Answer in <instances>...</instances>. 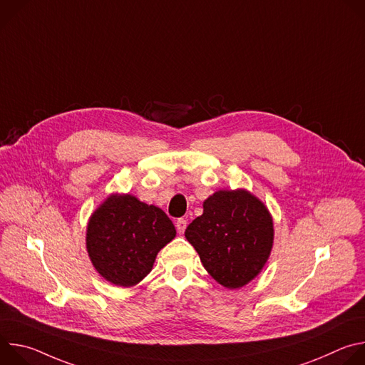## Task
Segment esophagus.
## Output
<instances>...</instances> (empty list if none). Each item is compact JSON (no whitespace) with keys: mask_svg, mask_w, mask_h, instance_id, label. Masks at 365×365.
<instances>
[{"mask_svg":"<svg viewBox=\"0 0 365 365\" xmlns=\"http://www.w3.org/2000/svg\"><path fill=\"white\" fill-rule=\"evenodd\" d=\"M186 225H187V222H186V220H183V218H180V220L176 221V230L179 231V234H183V232H185Z\"/></svg>","mask_w":365,"mask_h":365,"instance_id":"obj_1","label":"esophagus"}]
</instances>
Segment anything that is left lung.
Instances as JSON below:
<instances>
[{
	"label": "left lung",
	"instance_id": "obj_1",
	"mask_svg": "<svg viewBox=\"0 0 365 365\" xmlns=\"http://www.w3.org/2000/svg\"><path fill=\"white\" fill-rule=\"evenodd\" d=\"M205 270L235 290L264 269L274 242L273 217L247 189H221L203 200V214L185 231Z\"/></svg>",
	"mask_w": 365,
	"mask_h": 365
}]
</instances>
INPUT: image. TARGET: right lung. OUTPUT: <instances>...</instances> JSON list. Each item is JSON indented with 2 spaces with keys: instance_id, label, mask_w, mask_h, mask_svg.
Returning <instances> with one entry per match:
<instances>
[{
  "instance_id": "right-lung-1",
  "label": "right lung",
  "mask_w": 365,
  "mask_h": 365,
  "mask_svg": "<svg viewBox=\"0 0 365 365\" xmlns=\"http://www.w3.org/2000/svg\"><path fill=\"white\" fill-rule=\"evenodd\" d=\"M176 237L169 217L130 193H111L91 214L86 251L101 277L120 287L138 284L159 251Z\"/></svg>"
}]
</instances>
